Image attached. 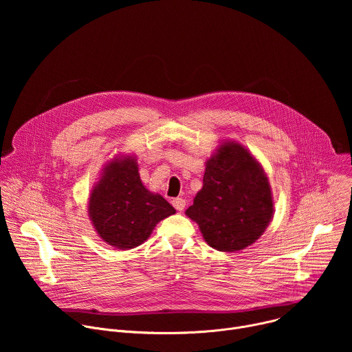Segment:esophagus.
I'll return each mask as SVG.
<instances>
[{
    "label": "esophagus",
    "mask_w": 352,
    "mask_h": 352,
    "mask_svg": "<svg viewBox=\"0 0 352 352\" xmlns=\"http://www.w3.org/2000/svg\"><path fill=\"white\" fill-rule=\"evenodd\" d=\"M185 205H186L185 199H182V197H175V199H173V206H174L178 212H182V210L185 209Z\"/></svg>",
    "instance_id": "esophagus-1"
}]
</instances>
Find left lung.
<instances>
[{
    "mask_svg": "<svg viewBox=\"0 0 352 352\" xmlns=\"http://www.w3.org/2000/svg\"><path fill=\"white\" fill-rule=\"evenodd\" d=\"M185 214L220 252L256 242L274 214L273 190L259 160L238 140H223L205 167L204 186Z\"/></svg>",
    "mask_w": 352,
    "mask_h": 352,
    "instance_id": "1",
    "label": "left lung"
}]
</instances>
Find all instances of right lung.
I'll return each mask as SVG.
<instances>
[{
    "label": "right lung",
    "mask_w": 352,
    "mask_h": 352,
    "mask_svg": "<svg viewBox=\"0 0 352 352\" xmlns=\"http://www.w3.org/2000/svg\"><path fill=\"white\" fill-rule=\"evenodd\" d=\"M87 213L100 239L128 250L142 245L175 209L143 185L136 156L120 153L103 166L89 193Z\"/></svg>",
    "instance_id": "obj_1"
}]
</instances>
